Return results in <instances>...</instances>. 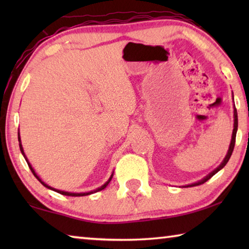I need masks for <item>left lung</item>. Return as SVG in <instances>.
<instances>
[{
    "label": "left lung",
    "instance_id": "1",
    "mask_svg": "<svg viewBox=\"0 0 249 249\" xmlns=\"http://www.w3.org/2000/svg\"><path fill=\"white\" fill-rule=\"evenodd\" d=\"M233 99H234V96H233ZM237 126H238L237 111H236V108L234 107V129H233V134H231V140L230 148H229V150H227V154H226V156H225L224 160H223L221 165L218 166V167L216 168V169H214L212 172H210V174H209L208 176H206L205 178H203V179L200 180V181H197V182H196V183H192V184H188V185H185V187H196V185H200V184H202V183H204V182H206V181H208L209 179L212 178V177H213L214 175L217 174V172L220 171V170L222 169V168H224V166L226 165L227 161H229V160H230L231 156V153H233V150H234L235 140H236V132H237Z\"/></svg>",
    "mask_w": 249,
    "mask_h": 249
}]
</instances>
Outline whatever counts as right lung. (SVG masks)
Instances as JSON below:
<instances>
[{"mask_svg":"<svg viewBox=\"0 0 249 249\" xmlns=\"http://www.w3.org/2000/svg\"><path fill=\"white\" fill-rule=\"evenodd\" d=\"M18 142H19V148H20V151H22V154H23V156H24V158H25V160H26V162H27V165H28V167H29V169L32 170V172H33V175L36 177V179L39 181V182L44 185V187H46V188H48V189H50V190H53V191H56V192H58V193H60V195H64V196H89V195H92V193H95V192H98V191H101V190H103V189H105L107 188V185L109 183V181L112 180V178H113V174L111 175V177H109V179L107 181V182H105L103 185H101L100 188H98V189H95V190H93V191H90V192H84V193H72V192H67V191H61V190H57V189H54V188H53V187H50V185H48V184H46L43 180H41L38 176H37V174L35 172V170H34V168L32 167V165L31 163H29V161L27 160V158H26V156H25V153H24V149H23V146H22V142H20V137H19V132H18Z\"/></svg>","mask_w":249,"mask_h":249,"instance_id":"add662e5","label":"right lung"}]
</instances>
